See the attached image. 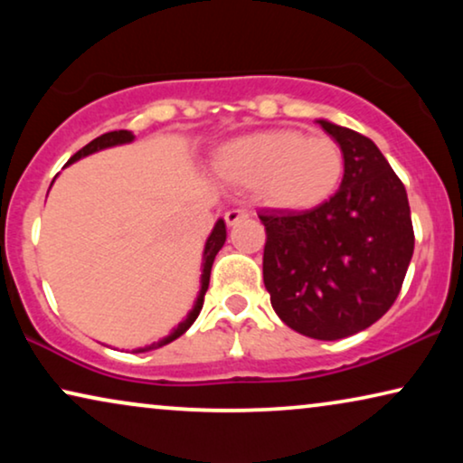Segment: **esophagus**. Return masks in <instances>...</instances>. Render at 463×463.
<instances>
[{"label": "esophagus", "instance_id": "obj_1", "mask_svg": "<svg viewBox=\"0 0 463 463\" xmlns=\"http://www.w3.org/2000/svg\"><path fill=\"white\" fill-rule=\"evenodd\" d=\"M246 217H249V213L238 211V208H232V211H227V213H225V223L232 227V225L240 223V221H244Z\"/></svg>", "mask_w": 463, "mask_h": 463}]
</instances>
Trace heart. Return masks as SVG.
Wrapping results in <instances>:
<instances>
[{"mask_svg":"<svg viewBox=\"0 0 463 463\" xmlns=\"http://www.w3.org/2000/svg\"><path fill=\"white\" fill-rule=\"evenodd\" d=\"M213 173L225 185L255 192L265 206L284 213L312 211L337 192L344 154L326 135L293 128L259 130L214 149Z\"/></svg>","mask_w":463,"mask_h":463,"instance_id":"obj_1","label":"heart"}]
</instances>
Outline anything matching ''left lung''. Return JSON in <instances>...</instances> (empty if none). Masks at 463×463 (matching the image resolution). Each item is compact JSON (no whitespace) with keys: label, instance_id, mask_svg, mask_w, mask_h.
Segmentation results:
<instances>
[{"label":"left lung","instance_id":"8db88e82","mask_svg":"<svg viewBox=\"0 0 463 463\" xmlns=\"http://www.w3.org/2000/svg\"><path fill=\"white\" fill-rule=\"evenodd\" d=\"M344 154V179L325 204L268 211L263 282L284 325L335 341L364 331L392 307L413 257L401 179L369 137L316 119Z\"/></svg>","mask_w":463,"mask_h":463}]
</instances>
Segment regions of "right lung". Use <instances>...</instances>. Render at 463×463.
<instances>
[{
    "label": "right lung",
    "mask_w": 463,
    "mask_h": 463,
    "mask_svg": "<svg viewBox=\"0 0 463 463\" xmlns=\"http://www.w3.org/2000/svg\"><path fill=\"white\" fill-rule=\"evenodd\" d=\"M135 141V135H132L130 130H113V132H107V135H100L94 138L86 145V147H81L78 154L71 156V160L67 164H73L81 160V157L86 156H92L97 154V151H103V149H109V147H118V145H126V143H132ZM225 238H227V230H225V221L219 219L217 223H214L211 236L206 238V244H204V252H202V274H200V290H198V297H195L194 301V307L189 309V314L183 318L179 325H176L170 335L166 337L156 341V344L151 345H143V347H137V350H132L135 354H141V352H149V350H157V347L170 344V341L179 339L183 333L187 331L189 326L194 325L195 318H198L200 312H202V306H204V295L208 290V282H211V268H213V261L214 257H217V252L221 250V246L225 244Z\"/></svg>",
    "instance_id": "right-lung-1"
}]
</instances>
